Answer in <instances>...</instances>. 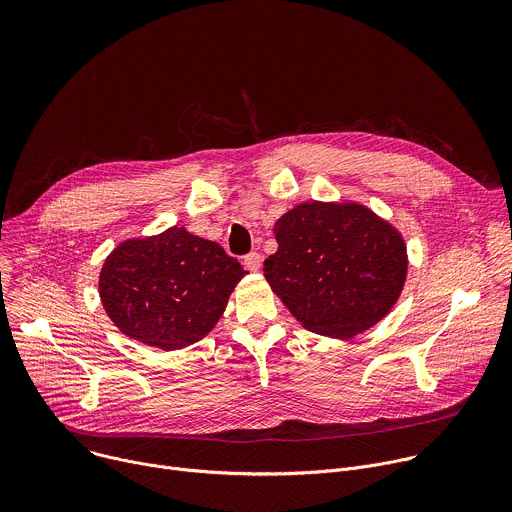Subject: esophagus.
Returning <instances> with one entry per match:
<instances>
[{
	"label": "esophagus",
	"instance_id": "34e87169",
	"mask_svg": "<svg viewBox=\"0 0 512 512\" xmlns=\"http://www.w3.org/2000/svg\"><path fill=\"white\" fill-rule=\"evenodd\" d=\"M245 267L249 269V271H259V267H261V263H263V257L257 253V251H253V253H249V255H245Z\"/></svg>",
	"mask_w": 512,
	"mask_h": 512
}]
</instances>
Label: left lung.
<instances>
[{"label": "left lung", "instance_id": "1", "mask_svg": "<svg viewBox=\"0 0 512 512\" xmlns=\"http://www.w3.org/2000/svg\"><path fill=\"white\" fill-rule=\"evenodd\" d=\"M265 279L306 330L352 338L381 322L407 279L401 233L358 202H304L275 223Z\"/></svg>", "mask_w": 512, "mask_h": 512}]
</instances>
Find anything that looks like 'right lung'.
Here are the masks:
<instances>
[{
    "instance_id": "add662e5",
    "label": "right lung",
    "mask_w": 512,
    "mask_h": 512,
    "mask_svg": "<svg viewBox=\"0 0 512 512\" xmlns=\"http://www.w3.org/2000/svg\"><path fill=\"white\" fill-rule=\"evenodd\" d=\"M245 273L218 243L170 227L119 243L101 267L99 296L125 336L178 350L216 326Z\"/></svg>"
}]
</instances>
